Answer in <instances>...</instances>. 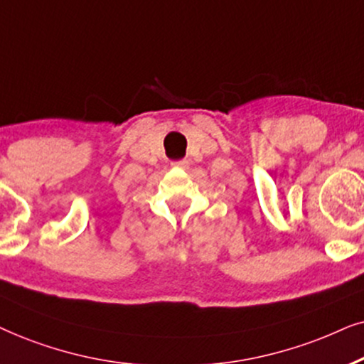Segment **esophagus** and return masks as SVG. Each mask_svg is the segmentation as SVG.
Segmentation results:
<instances>
[{
	"mask_svg": "<svg viewBox=\"0 0 364 364\" xmlns=\"http://www.w3.org/2000/svg\"><path fill=\"white\" fill-rule=\"evenodd\" d=\"M171 166L186 169L188 166H190V161H188V159H174V161H171Z\"/></svg>",
	"mask_w": 364,
	"mask_h": 364,
	"instance_id": "1",
	"label": "esophagus"
}]
</instances>
